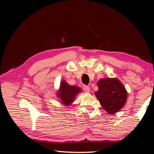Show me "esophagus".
I'll return each mask as SVG.
<instances>
[{"label":"esophagus","instance_id":"1","mask_svg":"<svg viewBox=\"0 0 154 154\" xmlns=\"http://www.w3.org/2000/svg\"><path fill=\"white\" fill-rule=\"evenodd\" d=\"M83 89L85 92H90V88L87 86V85H84V86L83 87Z\"/></svg>","mask_w":154,"mask_h":154}]
</instances>
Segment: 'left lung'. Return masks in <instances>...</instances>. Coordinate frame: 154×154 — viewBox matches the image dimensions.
Returning <instances> with one entry per match:
<instances>
[{
    "mask_svg": "<svg viewBox=\"0 0 154 154\" xmlns=\"http://www.w3.org/2000/svg\"><path fill=\"white\" fill-rule=\"evenodd\" d=\"M97 85L98 90L94 94L108 113L113 115L123 107L126 102L127 91L118 79H100Z\"/></svg>",
    "mask_w": 154,
    "mask_h": 154,
    "instance_id": "obj_1",
    "label": "left lung"
}]
</instances>
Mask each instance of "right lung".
Masks as SVG:
<instances>
[{
  "label": "right lung",
  "mask_w": 154,
  "mask_h": 154,
  "mask_svg": "<svg viewBox=\"0 0 154 154\" xmlns=\"http://www.w3.org/2000/svg\"><path fill=\"white\" fill-rule=\"evenodd\" d=\"M81 92L82 90L79 87L70 85L64 80H62L57 96L60 98L63 105L69 106L73 102L75 96Z\"/></svg>",
  "instance_id": "add662e5"
}]
</instances>
